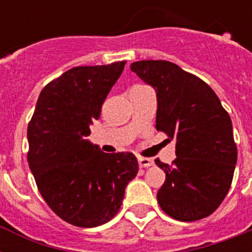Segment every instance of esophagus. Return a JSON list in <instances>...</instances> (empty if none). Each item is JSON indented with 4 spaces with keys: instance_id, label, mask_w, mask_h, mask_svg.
Instances as JSON below:
<instances>
[{
    "instance_id": "34e87169",
    "label": "esophagus",
    "mask_w": 252,
    "mask_h": 252,
    "mask_svg": "<svg viewBox=\"0 0 252 252\" xmlns=\"http://www.w3.org/2000/svg\"><path fill=\"white\" fill-rule=\"evenodd\" d=\"M137 159H138V165H140V167H149V166L153 165V161H152L150 158L137 157Z\"/></svg>"
}]
</instances>
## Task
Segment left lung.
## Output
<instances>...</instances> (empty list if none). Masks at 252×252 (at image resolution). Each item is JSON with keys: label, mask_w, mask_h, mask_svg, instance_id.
<instances>
[{"label": "left lung", "mask_w": 252, "mask_h": 252, "mask_svg": "<svg viewBox=\"0 0 252 252\" xmlns=\"http://www.w3.org/2000/svg\"><path fill=\"white\" fill-rule=\"evenodd\" d=\"M130 70L154 87L156 128L175 140L176 158L157 193L162 211L184 222L208 217L229 192L237 163L231 119L219 96L199 77L165 60H142Z\"/></svg>", "instance_id": "1"}]
</instances>
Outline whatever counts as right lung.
I'll return each mask as SVG.
<instances>
[{"mask_svg":"<svg viewBox=\"0 0 252 252\" xmlns=\"http://www.w3.org/2000/svg\"><path fill=\"white\" fill-rule=\"evenodd\" d=\"M124 65L77 66L51 81L27 128V161L37 189L74 226L95 227L114 219L138 172L132 153H103L86 140Z\"/></svg>","mask_w":252,"mask_h":252,"instance_id":"1","label":"right lung"}]
</instances>
